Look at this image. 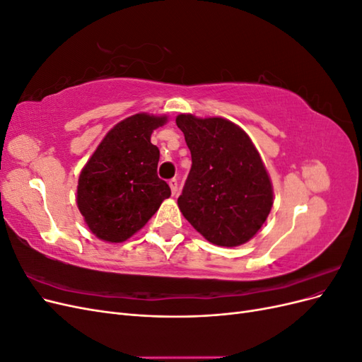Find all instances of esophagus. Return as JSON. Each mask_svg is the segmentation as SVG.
<instances>
[{"instance_id":"1","label":"esophagus","mask_w":362,"mask_h":362,"mask_svg":"<svg viewBox=\"0 0 362 362\" xmlns=\"http://www.w3.org/2000/svg\"><path fill=\"white\" fill-rule=\"evenodd\" d=\"M169 187H170V192H172L173 196L177 194V192H178V181L177 180H170L169 181Z\"/></svg>"}]
</instances>
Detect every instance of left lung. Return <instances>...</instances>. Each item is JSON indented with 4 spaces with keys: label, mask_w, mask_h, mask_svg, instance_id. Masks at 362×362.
I'll list each match as a JSON object with an SVG mask.
<instances>
[{
    "label": "left lung",
    "mask_w": 362,
    "mask_h": 362,
    "mask_svg": "<svg viewBox=\"0 0 362 362\" xmlns=\"http://www.w3.org/2000/svg\"><path fill=\"white\" fill-rule=\"evenodd\" d=\"M175 120L192 154L180 211L213 245L247 243L273 205V185L254 141L223 117L182 113Z\"/></svg>",
    "instance_id": "8db88e82"
}]
</instances>
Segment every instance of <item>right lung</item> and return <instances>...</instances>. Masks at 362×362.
<instances>
[{"label": "right lung", "instance_id": "obj_1", "mask_svg": "<svg viewBox=\"0 0 362 362\" xmlns=\"http://www.w3.org/2000/svg\"><path fill=\"white\" fill-rule=\"evenodd\" d=\"M168 116L137 113L116 124L84 164L76 205L87 228L107 243H122L144 228L170 196L157 177L160 151L151 144Z\"/></svg>", "mask_w": 362, "mask_h": 362}]
</instances>
